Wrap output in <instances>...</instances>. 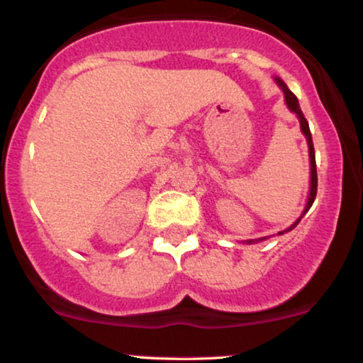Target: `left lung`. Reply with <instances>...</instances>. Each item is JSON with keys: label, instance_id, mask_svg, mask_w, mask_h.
Instances as JSON below:
<instances>
[{"label": "left lung", "instance_id": "obj_1", "mask_svg": "<svg viewBox=\"0 0 363 363\" xmlns=\"http://www.w3.org/2000/svg\"><path fill=\"white\" fill-rule=\"evenodd\" d=\"M277 82H278V85H280L281 89H283V91H285L286 106L290 107L291 112H295V114L298 116V121H301L302 133H303V135H306L307 145H309V157H311V191H309V199H307L306 210H303V213H307V211H309V208L312 206V203H314L315 194H318V170H315V155H314V145H312V135H311V129H309V123H307V119L303 118V114H302V111H301V106H298L297 97H295V95L291 94V91L289 90V86H286L285 83H283V82L280 80V78H277ZM303 213H302V216H303ZM302 216H301V218H302ZM301 218H298L297 222L291 225V227L286 228V230L280 232V235L285 234V232H290L291 228L297 227V223L301 222ZM262 239H264V237H262ZM249 242H252V240H249Z\"/></svg>", "mask_w": 363, "mask_h": 363}]
</instances>
